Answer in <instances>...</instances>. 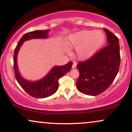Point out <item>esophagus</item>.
<instances>
[{
  "label": "esophagus",
  "mask_w": 132,
  "mask_h": 132,
  "mask_svg": "<svg viewBox=\"0 0 132 132\" xmlns=\"http://www.w3.org/2000/svg\"><path fill=\"white\" fill-rule=\"evenodd\" d=\"M76 65H77L76 63H74L73 64H72V69H75V68L76 67Z\"/></svg>",
  "instance_id": "34e87169"
}]
</instances>
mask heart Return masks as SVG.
<instances>
[{"instance_id":"obj_1","label":"heart","mask_w":132,"mask_h":132,"mask_svg":"<svg viewBox=\"0 0 132 132\" xmlns=\"http://www.w3.org/2000/svg\"><path fill=\"white\" fill-rule=\"evenodd\" d=\"M105 42V34L99 30H81L69 35L67 38L68 46L75 49L76 56L82 61L94 56L103 46ZM66 50H68L67 47Z\"/></svg>"}]
</instances>
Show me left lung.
Here are the masks:
<instances>
[{
    "label": "left lung",
    "mask_w": 132,
    "mask_h": 132,
    "mask_svg": "<svg viewBox=\"0 0 132 132\" xmlns=\"http://www.w3.org/2000/svg\"><path fill=\"white\" fill-rule=\"evenodd\" d=\"M104 30L108 45L91 58L77 65L79 77L76 87L86 95L94 96L105 91L114 81L119 69V38L109 30Z\"/></svg>",
    "instance_id": "left-lung-1"
}]
</instances>
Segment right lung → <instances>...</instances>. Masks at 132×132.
Segmentation results:
<instances>
[{"label":"right lung","mask_w":132,"mask_h":132,"mask_svg":"<svg viewBox=\"0 0 132 132\" xmlns=\"http://www.w3.org/2000/svg\"><path fill=\"white\" fill-rule=\"evenodd\" d=\"M50 30H35L25 33L19 40L14 51L13 68L15 76L19 84L27 93L36 98H46L54 94L58 89V80L71 70L72 63L69 61L63 66H54L43 78L37 81H28L20 73L17 64V56L20 48L24 42L32 39H46Z\"/></svg>","instance_id":"add662e5"}]
</instances>
